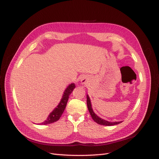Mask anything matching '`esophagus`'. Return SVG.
<instances>
[{"label": "esophagus", "mask_w": 159, "mask_h": 159, "mask_svg": "<svg viewBox=\"0 0 159 159\" xmlns=\"http://www.w3.org/2000/svg\"><path fill=\"white\" fill-rule=\"evenodd\" d=\"M80 80H81V83H82V84H85L86 83H87V79L86 78L85 76H83V77H82V78H81Z\"/></svg>", "instance_id": "obj_1"}]
</instances>
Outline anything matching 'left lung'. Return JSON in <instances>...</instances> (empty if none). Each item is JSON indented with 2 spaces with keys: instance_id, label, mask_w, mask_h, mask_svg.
I'll list each match as a JSON object with an SVG mask.
<instances>
[{
  "instance_id": "obj_1",
  "label": "left lung",
  "mask_w": 159,
  "mask_h": 159,
  "mask_svg": "<svg viewBox=\"0 0 159 159\" xmlns=\"http://www.w3.org/2000/svg\"><path fill=\"white\" fill-rule=\"evenodd\" d=\"M87 107L89 111L90 114V116L93 118V119L94 120V122H96L97 123L101 125H105V126H112V125H118L122 122H108L107 120H105L104 119H101V118L98 117L95 113L93 112V108L91 107V103H90V98L89 97L88 95H87Z\"/></svg>"
}]
</instances>
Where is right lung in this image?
<instances>
[{
	"instance_id": "obj_1",
	"label": "right lung",
	"mask_w": 159,
	"mask_h": 159,
	"mask_svg": "<svg viewBox=\"0 0 159 159\" xmlns=\"http://www.w3.org/2000/svg\"><path fill=\"white\" fill-rule=\"evenodd\" d=\"M75 84L74 83L70 84L69 85L66 90L64 92V94H63L62 98H61V101L60 103L58 104V105L54 108L53 111L51 112L47 119V120L42 122L41 125H48L52 123V122H54L57 121L58 120H59L61 116H62L63 112H64L66 105L68 102V100H69L70 94L72 93V92L73 91L74 89L75 88Z\"/></svg>"
}]
</instances>
